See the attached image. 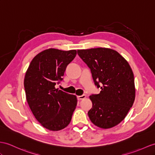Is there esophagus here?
Wrapping results in <instances>:
<instances>
[{"label":"esophagus","instance_id":"34e87169","mask_svg":"<svg viewBox=\"0 0 155 155\" xmlns=\"http://www.w3.org/2000/svg\"><path fill=\"white\" fill-rule=\"evenodd\" d=\"M85 97H86L85 95H80V96H78V99H80V100H81V99H85Z\"/></svg>","mask_w":155,"mask_h":155}]
</instances>
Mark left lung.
I'll list each match as a JSON object with an SVG mask.
<instances>
[{
	"mask_svg": "<svg viewBox=\"0 0 155 155\" xmlns=\"http://www.w3.org/2000/svg\"><path fill=\"white\" fill-rule=\"evenodd\" d=\"M91 72L99 94L89 97L91 121L103 129L114 127L125 118L135 100L134 76L129 64L118 52L106 48L78 50Z\"/></svg>",
	"mask_w": 155,
	"mask_h": 155,
	"instance_id": "left-lung-1",
	"label": "left lung"
}]
</instances>
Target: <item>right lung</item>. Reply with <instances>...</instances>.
I'll return each instance as SVG.
<instances>
[{"mask_svg": "<svg viewBox=\"0 0 155 155\" xmlns=\"http://www.w3.org/2000/svg\"><path fill=\"white\" fill-rule=\"evenodd\" d=\"M76 54L75 50L47 49L33 58L26 71L24 88L29 107L37 121L51 131L68 125L76 107V97L56 88Z\"/></svg>", "mask_w": 155, "mask_h": 155, "instance_id": "1", "label": "right lung"}]
</instances>
